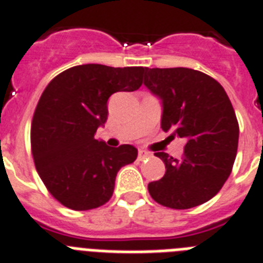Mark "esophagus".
I'll return each mask as SVG.
<instances>
[{
	"mask_svg": "<svg viewBox=\"0 0 263 263\" xmlns=\"http://www.w3.org/2000/svg\"><path fill=\"white\" fill-rule=\"evenodd\" d=\"M151 157V153H147V152L145 151H138V160L140 161H142V160H145V158Z\"/></svg>",
	"mask_w": 263,
	"mask_h": 263,
	"instance_id": "esophagus-1",
	"label": "esophagus"
}]
</instances>
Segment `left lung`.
I'll return each instance as SVG.
<instances>
[{
    "label": "left lung",
    "mask_w": 263,
    "mask_h": 263,
    "mask_svg": "<svg viewBox=\"0 0 263 263\" xmlns=\"http://www.w3.org/2000/svg\"><path fill=\"white\" fill-rule=\"evenodd\" d=\"M144 86L161 102V129L185 140L181 160L155 153L165 175L147 184L153 200L175 210L196 207L218 194L238 151L239 126L224 88L196 69L145 68Z\"/></svg>",
    "instance_id": "left-lung-1"
}]
</instances>
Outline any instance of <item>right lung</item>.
<instances>
[{
	"instance_id": "obj_1",
	"label": "right lung",
	"mask_w": 263,
	"mask_h": 263,
	"mask_svg": "<svg viewBox=\"0 0 263 263\" xmlns=\"http://www.w3.org/2000/svg\"><path fill=\"white\" fill-rule=\"evenodd\" d=\"M144 69L77 66L41 94L30 129L32 155L43 183L67 208L87 211L107 203L118 171L137 158L133 145L111 147L94 136L107 121L108 98L138 90Z\"/></svg>"
}]
</instances>
